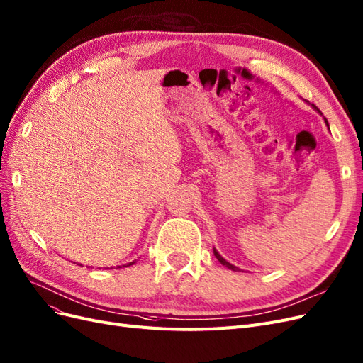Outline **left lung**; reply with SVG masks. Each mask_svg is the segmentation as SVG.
I'll list each match as a JSON object with an SVG mask.
<instances>
[{"label":"left lung","mask_w":363,"mask_h":363,"mask_svg":"<svg viewBox=\"0 0 363 363\" xmlns=\"http://www.w3.org/2000/svg\"><path fill=\"white\" fill-rule=\"evenodd\" d=\"M314 107H315V106H314ZM317 111H318V109H317ZM325 121H326V118H325ZM326 124H328V121H326ZM328 127H329V124H328ZM213 254H216V257L218 259V262H220L221 264H224L225 267H229V269H232V271H239L236 266H233V264H230V263H229V262H227V260H224V259H223V257L220 256V254H218V251H217L216 248H213Z\"/></svg>","instance_id":"1"}]
</instances>
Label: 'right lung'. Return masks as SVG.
<instances>
[{"mask_svg": "<svg viewBox=\"0 0 363 363\" xmlns=\"http://www.w3.org/2000/svg\"><path fill=\"white\" fill-rule=\"evenodd\" d=\"M134 263H136V260H133V262H130V263H127V264H123V266L125 267V266H131V264H134ZM118 267H119V266H118Z\"/></svg>", "mask_w": 363, "mask_h": 363, "instance_id": "add662e5", "label": "right lung"}]
</instances>
